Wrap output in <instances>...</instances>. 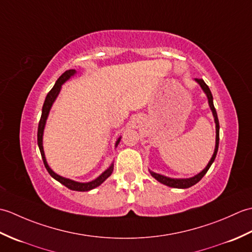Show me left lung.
<instances>
[{
    "label": "left lung",
    "instance_id": "8db88e82",
    "mask_svg": "<svg viewBox=\"0 0 252 252\" xmlns=\"http://www.w3.org/2000/svg\"><path fill=\"white\" fill-rule=\"evenodd\" d=\"M195 81L200 85L201 89L203 90V92L206 93L207 97H208L209 106H210L213 117H215L216 133H217V135H216V148H215V153H213V155H212V158L210 159V161H209V163L207 164V167L203 169L200 173H198L197 175L192 176V178H189V179H171V178H168V176H164V175H161V174L155 173V172H153V171H149L153 178L156 179L158 182H160V183H162V184L167 185L169 187H174V189H189V187L198 183V182H199L203 178V175L207 173V171L209 170V168L211 167V164L213 163V161H215V159L217 157L218 148H219V140H220V137H219V136H220V135H219V132H220V125H219L217 110L215 108V105H213V97H212L211 91L202 79H195Z\"/></svg>",
    "mask_w": 252,
    "mask_h": 252
}]
</instances>
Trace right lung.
I'll use <instances>...</instances> for the list:
<instances>
[{
    "label": "right lung",
    "instance_id": "1",
    "mask_svg": "<svg viewBox=\"0 0 252 252\" xmlns=\"http://www.w3.org/2000/svg\"><path fill=\"white\" fill-rule=\"evenodd\" d=\"M76 72L77 71L74 70V69H70V70H67V71L63 72L62 76L57 79V81H56L54 87H53V89L50 91L49 93H47L46 98L44 100L43 107H42V115H41V119H40V122H39V127H37V145H39L42 160H43L45 168H46L47 172L50 173L52 178H54L56 181L60 182V183H62L63 185H65L67 189H69L78 190V191H88V190L95 189V187L99 186L106 179H108V176H110L111 173H112V171H114V163H111L110 167L107 169L106 171H104V172L101 173L97 179H95V180L91 181V182H88V183H80V182H76V181L69 180V179H66V178H63V176L56 174L54 171H53L49 167V164H47L46 159H45V155H44V151H43V132H44L46 119H47V117H49L50 110L52 108V105L55 101L58 94H60L62 85L65 83L68 79H70ZM120 140H121V137L118 138L117 142H116V146L118 145V144H119Z\"/></svg>",
    "mask_w": 252,
    "mask_h": 252
}]
</instances>
